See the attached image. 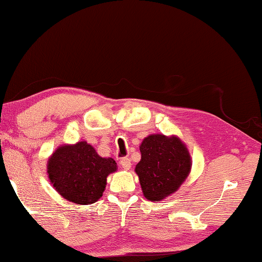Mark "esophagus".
Here are the masks:
<instances>
[{
	"label": "esophagus",
	"mask_w": 262,
	"mask_h": 262,
	"mask_svg": "<svg viewBox=\"0 0 262 262\" xmlns=\"http://www.w3.org/2000/svg\"><path fill=\"white\" fill-rule=\"evenodd\" d=\"M120 165L124 170H128L131 168V161L127 157H124L120 159Z\"/></svg>",
	"instance_id": "obj_1"
}]
</instances>
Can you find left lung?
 Segmentation results:
<instances>
[{
	"label": "left lung",
	"instance_id": "obj_1",
	"mask_svg": "<svg viewBox=\"0 0 262 262\" xmlns=\"http://www.w3.org/2000/svg\"><path fill=\"white\" fill-rule=\"evenodd\" d=\"M139 150L140 161L135 171L144 197L159 202L175 194L191 170L187 145L175 135L155 134L143 139Z\"/></svg>",
	"mask_w": 262,
	"mask_h": 262
}]
</instances>
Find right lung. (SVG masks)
I'll list each match as a JSON object with an SVG mask.
<instances>
[{
    "instance_id": "right-lung-1",
    "label": "right lung",
    "mask_w": 262,
    "mask_h": 262,
    "mask_svg": "<svg viewBox=\"0 0 262 262\" xmlns=\"http://www.w3.org/2000/svg\"><path fill=\"white\" fill-rule=\"evenodd\" d=\"M117 169L115 159L99 156L86 140L62 144L47 161L53 188L65 200L81 206L97 202L103 196L107 176Z\"/></svg>"
}]
</instances>
